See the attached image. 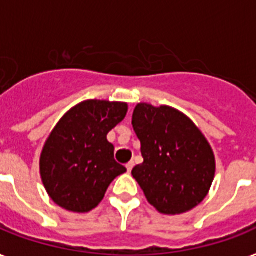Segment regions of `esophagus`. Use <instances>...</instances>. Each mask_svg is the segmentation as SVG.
I'll use <instances>...</instances> for the list:
<instances>
[{
  "instance_id": "1",
  "label": "esophagus",
  "mask_w": 256,
  "mask_h": 256,
  "mask_svg": "<svg viewBox=\"0 0 256 256\" xmlns=\"http://www.w3.org/2000/svg\"><path fill=\"white\" fill-rule=\"evenodd\" d=\"M132 168H134V162L132 160H130L128 164H126V168H128V172H130V171L132 170Z\"/></svg>"
}]
</instances>
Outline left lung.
<instances>
[{"label":"left lung","instance_id":"8db88e82","mask_svg":"<svg viewBox=\"0 0 256 256\" xmlns=\"http://www.w3.org/2000/svg\"><path fill=\"white\" fill-rule=\"evenodd\" d=\"M132 128L144 164L132 174L148 203L162 214L190 211L206 198L215 175V156L194 122L170 106L138 104Z\"/></svg>","mask_w":256,"mask_h":256}]
</instances>
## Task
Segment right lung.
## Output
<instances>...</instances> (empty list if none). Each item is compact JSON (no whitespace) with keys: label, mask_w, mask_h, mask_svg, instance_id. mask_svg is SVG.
<instances>
[{"label":"right lung","mask_w":256,"mask_h":256,"mask_svg":"<svg viewBox=\"0 0 256 256\" xmlns=\"http://www.w3.org/2000/svg\"><path fill=\"white\" fill-rule=\"evenodd\" d=\"M126 112L124 102L88 100L56 124L40 158L42 183L54 203L68 211L88 212L100 204L110 183L126 172L108 140V132Z\"/></svg>","instance_id":"obj_1"}]
</instances>
